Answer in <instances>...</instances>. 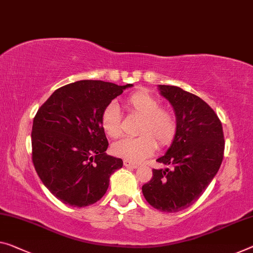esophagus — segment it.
I'll use <instances>...</instances> for the list:
<instances>
[{
	"mask_svg": "<svg viewBox=\"0 0 253 253\" xmlns=\"http://www.w3.org/2000/svg\"><path fill=\"white\" fill-rule=\"evenodd\" d=\"M123 164L126 167H129V169H137L138 167V164H135V163H132V162H129V161H124Z\"/></svg>",
	"mask_w": 253,
	"mask_h": 253,
	"instance_id": "esophagus-1",
	"label": "esophagus"
}]
</instances>
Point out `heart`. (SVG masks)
<instances>
[{"mask_svg":"<svg viewBox=\"0 0 253 253\" xmlns=\"http://www.w3.org/2000/svg\"><path fill=\"white\" fill-rule=\"evenodd\" d=\"M124 106L130 113L141 116L138 138H126L115 142L112 151L115 156L132 163H139L151 156L159 147L169 146L176 133V119L172 112L161 108L159 100L146 89L133 92L124 100ZM100 124L105 133L111 138H119L122 133L121 114L118 105L108 104L100 115ZM156 139V142L154 140Z\"/></svg>","mask_w":253,"mask_h":253,"instance_id":"obj_1","label":"heart"}]
</instances>
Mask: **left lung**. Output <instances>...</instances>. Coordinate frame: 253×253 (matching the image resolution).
Segmentation results:
<instances>
[{
    "label": "left lung",
    "mask_w": 253,
    "mask_h": 253,
    "mask_svg": "<svg viewBox=\"0 0 253 253\" xmlns=\"http://www.w3.org/2000/svg\"><path fill=\"white\" fill-rule=\"evenodd\" d=\"M159 94L172 105L176 133L158 163L169 169H153L142 185L146 200L165 212H177L199 199L218 172L224 156L223 126L200 97L175 86L158 84Z\"/></svg>",
    "instance_id": "left-lung-1"
}]
</instances>
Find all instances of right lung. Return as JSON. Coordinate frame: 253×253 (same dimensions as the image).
<instances>
[{"mask_svg": "<svg viewBox=\"0 0 253 253\" xmlns=\"http://www.w3.org/2000/svg\"><path fill=\"white\" fill-rule=\"evenodd\" d=\"M102 80H80L50 95L34 118L33 163L53 196L72 207H86L107 191L110 177L123 166L105 151L108 141L100 115L124 89Z\"/></svg>", "mask_w": 253, "mask_h": 253, "instance_id": "add662e5", "label": "right lung"}]
</instances>
